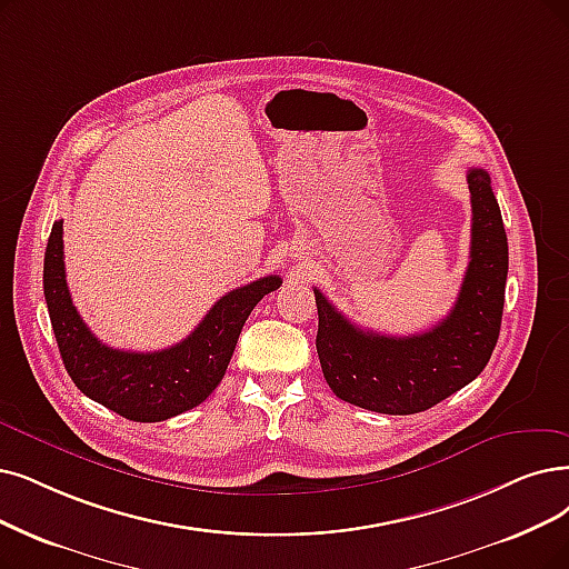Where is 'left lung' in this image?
I'll return each mask as SVG.
<instances>
[{"mask_svg": "<svg viewBox=\"0 0 569 569\" xmlns=\"http://www.w3.org/2000/svg\"><path fill=\"white\" fill-rule=\"evenodd\" d=\"M471 249L458 301L439 325L411 336H380L352 325L315 289L317 355L338 399L388 416L427 411L479 376L497 346L505 310L509 244L481 168L467 172Z\"/></svg>", "mask_w": 569, "mask_h": 569, "instance_id": "obj_1", "label": "left lung"}]
</instances>
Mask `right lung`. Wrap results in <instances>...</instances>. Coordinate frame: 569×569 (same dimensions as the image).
I'll return each mask as SVG.
<instances>
[{
    "label": "right lung",
    "instance_id": "obj_1",
    "mask_svg": "<svg viewBox=\"0 0 569 569\" xmlns=\"http://www.w3.org/2000/svg\"><path fill=\"white\" fill-rule=\"evenodd\" d=\"M282 284L266 276L221 297L181 343L158 352L109 348L90 333L64 280L62 221L43 254V297L60 357L77 388L134 422H161L206 401L221 382L249 312Z\"/></svg>",
    "mask_w": 569,
    "mask_h": 569
}]
</instances>
